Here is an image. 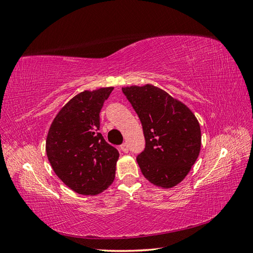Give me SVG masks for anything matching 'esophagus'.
Segmentation results:
<instances>
[{
  "mask_svg": "<svg viewBox=\"0 0 253 253\" xmlns=\"http://www.w3.org/2000/svg\"><path fill=\"white\" fill-rule=\"evenodd\" d=\"M120 148H121V150L123 151V153H125V154H127L128 151H129V147H128V144L127 143H123L122 145L120 146Z\"/></svg>",
  "mask_w": 253,
  "mask_h": 253,
  "instance_id": "obj_1",
  "label": "esophagus"
}]
</instances>
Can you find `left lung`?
Instances as JSON below:
<instances>
[{
    "mask_svg": "<svg viewBox=\"0 0 253 253\" xmlns=\"http://www.w3.org/2000/svg\"><path fill=\"white\" fill-rule=\"evenodd\" d=\"M123 93L141 121L145 148L136 157L148 181L169 189L181 182L196 162L201 145L197 119L182 103L151 84Z\"/></svg>",
    "mask_w": 253,
    "mask_h": 253,
    "instance_id": "obj_1",
    "label": "left lung"
}]
</instances>
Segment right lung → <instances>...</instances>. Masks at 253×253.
I'll use <instances>...</instances> for the list:
<instances>
[{
	"instance_id": "1",
	"label": "right lung",
	"mask_w": 253,
	"mask_h": 253,
	"mask_svg": "<svg viewBox=\"0 0 253 253\" xmlns=\"http://www.w3.org/2000/svg\"><path fill=\"white\" fill-rule=\"evenodd\" d=\"M112 90L79 93L57 114L47 133L46 155L55 174L78 194H99L115 177L120 154L99 132V112Z\"/></svg>"
}]
</instances>
